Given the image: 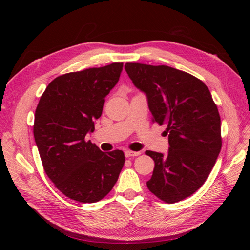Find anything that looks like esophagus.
Segmentation results:
<instances>
[{"instance_id":"obj_1","label":"esophagus","mask_w":250,"mask_h":250,"mask_svg":"<svg viewBox=\"0 0 250 250\" xmlns=\"http://www.w3.org/2000/svg\"><path fill=\"white\" fill-rule=\"evenodd\" d=\"M141 154V152L140 151H125V156L126 157H133V156H138V155H140Z\"/></svg>"}]
</instances>
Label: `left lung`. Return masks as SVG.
I'll return each mask as SVG.
<instances>
[{"label":"left lung","instance_id":"8db88e82","mask_svg":"<svg viewBox=\"0 0 250 250\" xmlns=\"http://www.w3.org/2000/svg\"><path fill=\"white\" fill-rule=\"evenodd\" d=\"M125 70L146 95L153 122L167 125L169 134L167 154L146 151L155 164L149 191L167 203L184 200L207 180L222 146L210 92L201 80L171 66L128 62Z\"/></svg>","mask_w":250,"mask_h":250}]
</instances>
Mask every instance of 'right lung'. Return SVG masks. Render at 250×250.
<instances>
[{"label":"right lung","instance_id":"right-lung-1","mask_svg":"<svg viewBox=\"0 0 250 250\" xmlns=\"http://www.w3.org/2000/svg\"><path fill=\"white\" fill-rule=\"evenodd\" d=\"M122 62L67 73L53 80L37 105L33 133L43 169L58 190L75 201L94 203L117 183L123 151L102 152L85 135L118 83Z\"/></svg>","mask_w":250,"mask_h":250}]
</instances>
